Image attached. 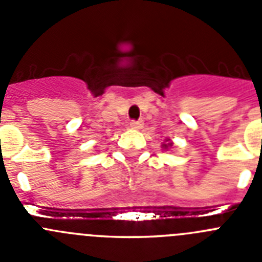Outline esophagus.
Wrapping results in <instances>:
<instances>
[{
	"label": "esophagus",
	"instance_id": "34e87169",
	"mask_svg": "<svg viewBox=\"0 0 262 262\" xmlns=\"http://www.w3.org/2000/svg\"><path fill=\"white\" fill-rule=\"evenodd\" d=\"M144 126V122L141 121V119H139V121H131V123H129V127L134 129H140L143 128Z\"/></svg>",
	"mask_w": 262,
	"mask_h": 262
}]
</instances>
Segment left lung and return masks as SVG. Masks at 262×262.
I'll return each mask as SVG.
<instances>
[{
	"label": "left lung",
	"instance_id": "8db88e82",
	"mask_svg": "<svg viewBox=\"0 0 262 262\" xmlns=\"http://www.w3.org/2000/svg\"><path fill=\"white\" fill-rule=\"evenodd\" d=\"M172 145H173L172 141H171L170 139H166V140H164V143L162 144V148L166 149V150H167V149H170Z\"/></svg>",
	"mask_w": 262,
	"mask_h": 262
}]
</instances>
